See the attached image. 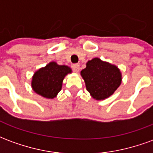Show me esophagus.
<instances>
[{
  "label": "esophagus",
  "instance_id": "esophagus-1",
  "mask_svg": "<svg viewBox=\"0 0 153 153\" xmlns=\"http://www.w3.org/2000/svg\"><path fill=\"white\" fill-rule=\"evenodd\" d=\"M72 69L74 72H79V64H74L72 65Z\"/></svg>",
  "mask_w": 153,
  "mask_h": 153
}]
</instances>
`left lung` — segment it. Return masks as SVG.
<instances>
[{
  "mask_svg": "<svg viewBox=\"0 0 153 153\" xmlns=\"http://www.w3.org/2000/svg\"><path fill=\"white\" fill-rule=\"evenodd\" d=\"M86 88L93 98L103 100L112 95L121 83L120 70L115 65L94 58L81 71Z\"/></svg>",
  "mask_w": 153,
  "mask_h": 153,
  "instance_id": "1",
  "label": "left lung"
}]
</instances>
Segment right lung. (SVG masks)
<instances>
[{"mask_svg":"<svg viewBox=\"0 0 153 153\" xmlns=\"http://www.w3.org/2000/svg\"><path fill=\"white\" fill-rule=\"evenodd\" d=\"M71 70L66 65L51 62L38 70L33 77L32 88L36 93L46 98H54L61 89L62 81Z\"/></svg>","mask_w":153,"mask_h":153,"instance_id":"right-lung-1","label":"right lung"}]
</instances>
